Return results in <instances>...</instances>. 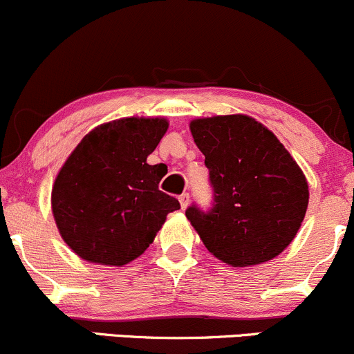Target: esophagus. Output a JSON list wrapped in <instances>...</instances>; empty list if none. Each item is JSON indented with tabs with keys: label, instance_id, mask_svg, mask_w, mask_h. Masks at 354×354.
Returning <instances> with one entry per match:
<instances>
[{
	"label": "esophagus",
	"instance_id": "34e87169",
	"mask_svg": "<svg viewBox=\"0 0 354 354\" xmlns=\"http://www.w3.org/2000/svg\"><path fill=\"white\" fill-rule=\"evenodd\" d=\"M178 201H180L182 209H185V207H187L189 201H191V196H189V192H184V194L178 196Z\"/></svg>",
	"mask_w": 354,
	"mask_h": 354
}]
</instances>
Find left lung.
Returning <instances> with one entry per match:
<instances>
[{"instance_id":"left-lung-1","label":"left lung","mask_w":354,"mask_h":354,"mask_svg":"<svg viewBox=\"0 0 354 354\" xmlns=\"http://www.w3.org/2000/svg\"><path fill=\"white\" fill-rule=\"evenodd\" d=\"M209 170L213 201L191 204L185 216L206 249L235 268L281 254L297 235L308 206V185L278 138L247 115L191 122Z\"/></svg>"}]
</instances>
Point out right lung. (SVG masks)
I'll return each instance as SVG.
<instances>
[{"instance_id": "add662e5", "label": "right lung", "mask_w": 354, "mask_h": 354, "mask_svg": "<svg viewBox=\"0 0 354 354\" xmlns=\"http://www.w3.org/2000/svg\"><path fill=\"white\" fill-rule=\"evenodd\" d=\"M167 127L165 119H119L90 131L69 155L54 182L53 213L82 259L126 264L150 247L167 214L180 209L158 187L165 163H147Z\"/></svg>"}]
</instances>
